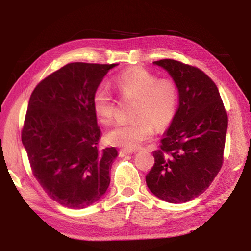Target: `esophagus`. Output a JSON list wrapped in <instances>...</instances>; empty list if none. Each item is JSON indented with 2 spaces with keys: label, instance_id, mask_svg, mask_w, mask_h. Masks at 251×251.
<instances>
[{
  "label": "esophagus",
  "instance_id": "1",
  "mask_svg": "<svg viewBox=\"0 0 251 251\" xmlns=\"http://www.w3.org/2000/svg\"><path fill=\"white\" fill-rule=\"evenodd\" d=\"M135 151H126V150H122L121 151V155L122 156H126V155H131V154H134Z\"/></svg>",
  "mask_w": 251,
  "mask_h": 251
}]
</instances>
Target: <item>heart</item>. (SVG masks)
Segmentation results:
<instances>
[{"label":"heart","instance_id":"heart-1","mask_svg":"<svg viewBox=\"0 0 251 251\" xmlns=\"http://www.w3.org/2000/svg\"><path fill=\"white\" fill-rule=\"evenodd\" d=\"M113 87L124 100L134 101L131 117L135 120L116 126L107 134V139L127 150H137L150 139L157 128H165L175 118L180 93L172 78H158L145 69H131L116 76ZM93 108L105 125L115 117V100L105 86H99L93 94Z\"/></svg>","mask_w":251,"mask_h":251}]
</instances>
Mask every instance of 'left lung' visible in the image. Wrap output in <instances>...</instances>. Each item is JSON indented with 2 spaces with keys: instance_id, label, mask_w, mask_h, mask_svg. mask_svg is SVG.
<instances>
[{
  "instance_id": "left-lung-1",
  "label": "left lung",
  "mask_w": 251,
  "mask_h": 251,
  "mask_svg": "<svg viewBox=\"0 0 251 251\" xmlns=\"http://www.w3.org/2000/svg\"><path fill=\"white\" fill-rule=\"evenodd\" d=\"M154 64L166 70L179 87V106L147 174L151 192L180 203L198 197L210 186L224 163L228 115L209 76L175 59Z\"/></svg>"
}]
</instances>
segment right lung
<instances>
[{"instance_id":"add662e5","label":"right lung","mask_w":251,"mask_h":251,"mask_svg":"<svg viewBox=\"0 0 251 251\" xmlns=\"http://www.w3.org/2000/svg\"><path fill=\"white\" fill-rule=\"evenodd\" d=\"M116 65L70 63L42 79L29 97L22 143L34 177L64 207L90 206L109 186L117 151L99 148L93 94Z\"/></svg>"}]
</instances>
